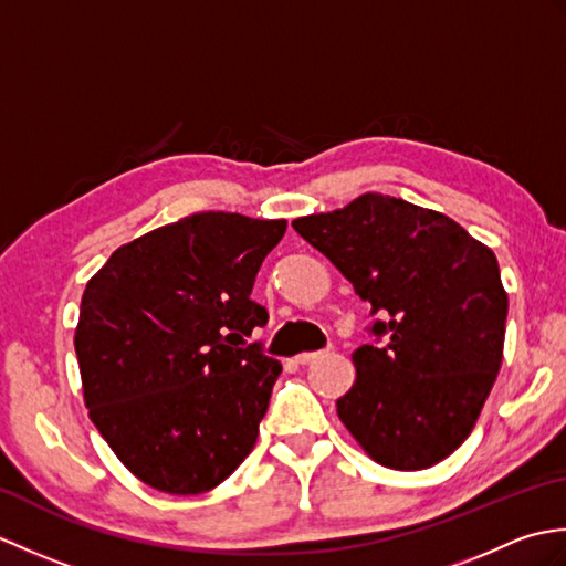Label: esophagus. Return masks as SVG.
I'll return each mask as SVG.
<instances>
[{"label": "esophagus", "mask_w": 566, "mask_h": 566, "mask_svg": "<svg viewBox=\"0 0 566 566\" xmlns=\"http://www.w3.org/2000/svg\"><path fill=\"white\" fill-rule=\"evenodd\" d=\"M321 355H323V353H302V355H296L294 359H296L298 365H308V363H314V359L321 357Z\"/></svg>", "instance_id": "34e87169"}]
</instances>
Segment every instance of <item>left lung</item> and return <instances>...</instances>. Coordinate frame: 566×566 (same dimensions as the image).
<instances>
[{
	"label": "left lung",
	"instance_id": "8db88e82",
	"mask_svg": "<svg viewBox=\"0 0 566 566\" xmlns=\"http://www.w3.org/2000/svg\"><path fill=\"white\" fill-rule=\"evenodd\" d=\"M292 226L381 316L335 403L345 428L389 469L442 462L469 438L501 369L509 294L496 255L450 216L377 191Z\"/></svg>",
	"mask_w": 566,
	"mask_h": 566
}]
</instances>
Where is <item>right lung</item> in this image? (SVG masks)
<instances>
[{
	"mask_svg": "<svg viewBox=\"0 0 566 566\" xmlns=\"http://www.w3.org/2000/svg\"><path fill=\"white\" fill-rule=\"evenodd\" d=\"M286 221L201 211L112 252L82 294L84 406L130 474L165 494L219 486L255 448L280 359L250 292Z\"/></svg>",
	"mask_w": 566,
	"mask_h": 566,
	"instance_id": "obj_1",
	"label": "right lung"
}]
</instances>
